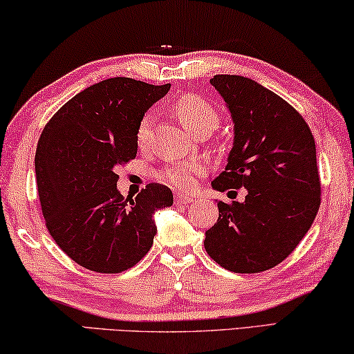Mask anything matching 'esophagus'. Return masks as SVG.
Listing matches in <instances>:
<instances>
[{
  "instance_id": "obj_1",
  "label": "esophagus",
  "mask_w": 354,
  "mask_h": 354,
  "mask_svg": "<svg viewBox=\"0 0 354 354\" xmlns=\"http://www.w3.org/2000/svg\"><path fill=\"white\" fill-rule=\"evenodd\" d=\"M189 202H193V198H191V196H187V194H177L176 196V204L177 205H187V204H189Z\"/></svg>"
}]
</instances>
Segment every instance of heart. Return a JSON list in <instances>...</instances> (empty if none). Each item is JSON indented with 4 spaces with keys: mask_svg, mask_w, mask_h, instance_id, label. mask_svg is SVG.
<instances>
[{
    "mask_svg": "<svg viewBox=\"0 0 354 354\" xmlns=\"http://www.w3.org/2000/svg\"><path fill=\"white\" fill-rule=\"evenodd\" d=\"M177 118L180 122L193 133L213 131L219 124V115L216 109L204 98L196 94H187L178 98L174 105ZM150 129H152V115H142L136 127V142L139 147H146L150 139ZM205 171L204 161H183L172 166L165 167L158 174V178L172 188L191 189L194 187L196 177Z\"/></svg>",
    "mask_w": 354,
    "mask_h": 354,
    "instance_id": "obj_1",
    "label": "heart"
}]
</instances>
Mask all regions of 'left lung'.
<instances>
[{"instance_id": "obj_1", "label": "left lung", "mask_w": 354, "mask_h": 354, "mask_svg": "<svg viewBox=\"0 0 354 354\" xmlns=\"http://www.w3.org/2000/svg\"><path fill=\"white\" fill-rule=\"evenodd\" d=\"M210 83L234 120V147L212 187L248 194L243 202L218 201V221L204 246L225 270L260 273L288 257L317 216L315 141L303 115L257 81L215 75Z\"/></svg>"}]
</instances>
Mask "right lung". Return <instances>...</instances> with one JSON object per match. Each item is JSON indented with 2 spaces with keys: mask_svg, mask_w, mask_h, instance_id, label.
Listing matches in <instances>:
<instances>
[{
  "mask_svg": "<svg viewBox=\"0 0 354 354\" xmlns=\"http://www.w3.org/2000/svg\"><path fill=\"white\" fill-rule=\"evenodd\" d=\"M171 84L103 80L62 105L40 135L36 180L46 229L73 262L97 273L135 266L153 245V213L172 191L149 183L135 199L118 189L119 165L138 152L136 127Z\"/></svg>",
  "mask_w": 354,
  "mask_h": 354,
  "instance_id": "obj_1",
  "label": "right lung"
}]
</instances>
